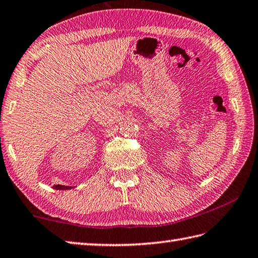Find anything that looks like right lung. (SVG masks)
Segmentation results:
<instances>
[{
    "label": "right lung",
    "instance_id": "1",
    "mask_svg": "<svg viewBox=\"0 0 258 258\" xmlns=\"http://www.w3.org/2000/svg\"><path fill=\"white\" fill-rule=\"evenodd\" d=\"M52 187L56 188V189H70V188H73L74 186H65V185H60V184H57V185H53Z\"/></svg>",
    "mask_w": 258,
    "mask_h": 258
}]
</instances>
